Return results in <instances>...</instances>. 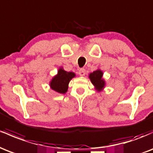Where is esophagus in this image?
Segmentation results:
<instances>
[{
    "label": "esophagus",
    "mask_w": 153,
    "mask_h": 153,
    "mask_svg": "<svg viewBox=\"0 0 153 153\" xmlns=\"http://www.w3.org/2000/svg\"><path fill=\"white\" fill-rule=\"evenodd\" d=\"M78 73L80 76H84V75H85V70L84 69V68H81V69H80V71H79Z\"/></svg>",
    "instance_id": "esophagus-1"
}]
</instances>
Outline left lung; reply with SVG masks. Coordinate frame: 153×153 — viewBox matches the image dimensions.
Listing matches in <instances>:
<instances>
[{
	"label": "left lung",
	"mask_w": 153,
	"mask_h": 153,
	"mask_svg": "<svg viewBox=\"0 0 153 153\" xmlns=\"http://www.w3.org/2000/svg\"><path fill=\"white\" fill-rule=\"evenodd\" d=\"M89 78L96 91H101L104 88L106 83L105 80L103 79V72L101 70H97L93 73H91L89 74Z\"/></svg>",
	"instance_id": "1"
}]
</instances>
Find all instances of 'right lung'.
<instances>
[{"mask_svg":"<svg viewBox=\"0 0 153 153\" xmlns=\"http://www.w3.org/2000/svg\"><path fill=\"white\" fill-rule=\"evenodd\" d=\"M74 77H75L74 73L67 72L62 68H60L57 71V74L50 81V88L59 94H65L68 89V84Z\"/></svg>","mask_w":153,"mask_h":153,"instance_id":"obj_1","label":"right lung"}]
</instances>
